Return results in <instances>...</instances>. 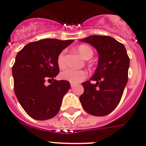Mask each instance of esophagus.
<instances>
[{"label":"esophagus","instance_id":"obj_1","mask_svg":"<svg viewBox=\"0 0 146 146\" xmlns=\"http://www.w3.org/2000/svg\"><path fill=\"white\" fill-rule=\"evenodd\" d=\"M70 86H71V87L73 88L74 87V86H75V83H70Z\"/></svg>","mask_w":146,"mask_h":146}]
</instances>
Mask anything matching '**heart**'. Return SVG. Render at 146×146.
Wrapping results in <instances>:
<instances>
[{"instance_id":"heart-1","label":"heart","mask_w":146,"mask_h":146,"mask_svg":"<svg viewBox=\"0 0 146 146\" xmlns=\"http://www.w3.org/2000/svg\"><path fill=\"white\" fill-rule=\"evenodd\" d=\"M77 51L83 58L86 60L90 59L93 55V50L87 45H80L77 47ZM57 65L60 69L66 66L65 52L63 51L59 54L57 57ZM62 80L69 81L70 83H80L87 76V73L83 70H75V69H66L60 74Z\"/></svg>"}]
</instances>
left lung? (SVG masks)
I'll list each match as a JSON object with an SVG mask.
<instances>
[{"instance_id":"1","label":"left lung","mask_w":146,"mask_h":146,"mask_svg":"<svg viewBox=\"0 0 146 146\" xmlns=\"http://www.w3.org/2000/svg\"><path fill=\"white\" fill-rule=\"evenodd\" d=\"M96 49L98 66L90 80L82 83L84 93L80 96L86 112L104 116L113 112L122 98L128 81L129 58L125 46L108 36L93 35L80 40Z\"/></svg>"}]
</instances>
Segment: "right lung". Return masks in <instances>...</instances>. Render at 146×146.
I'll return each instance as SVG.
<instances>
[{
	"label": "right lung",
	"instance_id": "add662e5",
	"mask_svg": "<svg viewBox=\"0 0 146 146\" xmlns=\"http://www.w3.org/2000/svg\"><path fill=\"white\" fill-rule=\"evenodd\" d=\"M73 41L43 39L27 44L17 54L12 67L14 92L21 106L34 119H49L58 113L70 84L53 80L60 71L57 57ZM47 78L54 82L45 86Z\"/></svg>",
	"mask_w": 146,
	"mask_h": 146
}]
</instances>
